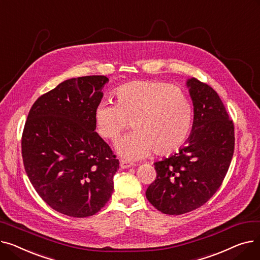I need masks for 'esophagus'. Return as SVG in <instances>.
Instances as JSON below:
<instances>
[{
  "label": "esophagus",
  "mask_w": 260,
  "mask_h": 260,
  "mask_svg": "<svg viewBox=\"0 0 260 260\" xmlns=\"http://www.w3.org/2000/svg\"><path fill=\"white\" fill-rule=\"evenodd\" d=\"M120 167H121V169H128V168L134 167V163L127 162V161H125V160H121V161H120Z\"/></svg>",
  "instance_id": "esophagus-1"
}]
</instances>
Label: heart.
<instances>
[{"label": "heart", "mask_w": 260, "mask_h": 260, "mask_svg": "<svg viewBox=\"0 0 260 260\" xmlns=\"http://www.w3.org/2000/svg\"><path fill=\"white\" fill-rule=\"evenodd\" d=\"M193 117L187 93L157 81L120 86L115 103L101 102L93 115L95 129L105 140L116 141L131 122L135 132L116 143L117 153L127 160L145 158L155 149L159 155L176 152L188 138Z\"/></svg>", "instance_id": "heart-1"}]
</instances>
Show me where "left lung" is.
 I'll use <instances>...</instances> for the list:
<instances>
[{"instance_id": "obj_1", "label": "left lung", "mask_w": 260, "mask_h": 260, "mask_svg": "<svg viewBox=\"0 0 260 260\" xmlns=\"http://www.w3.org/2000/svg\"><path fill=\"white\" fill-rule=\"evenodd\" d=\"M186 86L194 106L192 132L178 153L154 163L157 177L145 193L168 215L203 206L220 187L234 154V124L219 95L195 78Z\"/></svg>"}]
</instances>
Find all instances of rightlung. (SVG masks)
Instances as JSON below:
<instances>
[{"label": "right lung", "mask_w": 260, "mask_h": 260, "mask_svg": "<svg viewBox=\"0 0 260 260\" xmlns=\"http://www.w3.org/2000/svg\"><path fill=\"white\" fill-rule=\"evenodd\" d=\"M105 76L65 80L31 106L22 135L25 172L50 208L83 218L111 198L119 160L95 133Z\"/></svg>", "instance_id": "obj_1"}]
</instances>
